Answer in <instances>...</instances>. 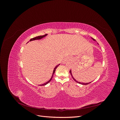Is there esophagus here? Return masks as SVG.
<instances>
[{
	"label": "esophagus",
	"mask_w": 120,
	"mask_h": 120,
	"mask_svg": "<svg viewBox=\"0 0 120 120\" xmlns=\"http://www.w3.org/2000/svg\"><path fill=\"white\" fill-rule=\"evenodd\" d=\"M70 60V59H68H68H64V62L65 63H66V61H69V60Z\"/></svg>",
	"instance_id": "34e87169"
}]
</instances>
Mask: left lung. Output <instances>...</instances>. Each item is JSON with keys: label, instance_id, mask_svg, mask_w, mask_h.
Instances as JSON below:
<instances>
[{"label": "left lung", "instance_id": "1", "mask_svg": "<svg viewBox=\"0 0 120 120\" xmlns=\"http://www.w3.org/2000/svg\"><path fill=\"white\" fill-rule=\"evenodd\" d=\"M94 41H96V40L95 39H94V38H92ZM70 74H71V77H72V78L74 80L75 82H78V83H80V84H81V85H88V84H89V83H90V82H87V83H83V82H78L77 81H76L75 79H74V78L73 77V76H72V74H71V70L70 71Z\"/></svg>", "mask_w": 120, "mask_h": 120}]
</instances>
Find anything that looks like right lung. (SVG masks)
I'll list each match as a JSON object with an SVG mask.
<instances>
[{
  "instance_id": "1",
  "label": "right lung",
  "mask_w": 120,
  "mask_h": 120,
  "mask_svg": "<svg viewBox=\"0 0 120 120\" xmlns=\"http://www.w3.org/2000/svg\"><path fill=\"white\" fill-rule=\"evenodd\" d=\"M48 35L47 34H45V35H40V36H38V37H35V38H31V39H30V41H34V40H38V39H41V38H44V37H46V36ZM60 64H58V65H57V66L54 68V70H53V73H52V77H51V78H50V79H49V81H48L47 82H46L45 83H43V84H42V85H40L39 86H45V85H46V84H48V83H49L50 81H51V80L52 79V77H53V74H54V72H55V71H56V68L58 67V66H59Z\"/></svg>"
}]
</instances>
